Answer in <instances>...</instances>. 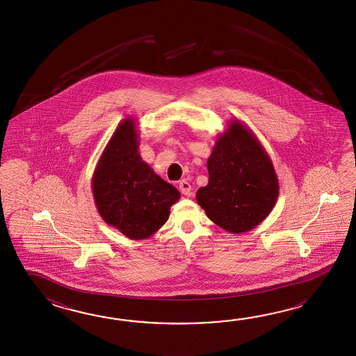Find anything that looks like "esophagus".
<instances>
[{"label":"esophagus","instance_id":"34e87169","mask_svg":"<svg viewBox=\"0 0 356 356\" xmlns=\"http://www.w3.org/2000/svg\"><path fill=\"white\" fill-rule=\"evenodd\" d=\"M179 191H181V195H184V196H189L191 195V191H192V187H191V184H189L187 181H181L179 183Z\"/></svg>","mask_w":356,"mask_h":356}]
</instances>
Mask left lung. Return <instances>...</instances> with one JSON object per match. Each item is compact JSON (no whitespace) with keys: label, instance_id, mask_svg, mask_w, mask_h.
Segmentation results:
<instances>
[{"label":"left lung","instance_id":"obj_1","mask_svg":"<svg viewBox=\"0 0 356 356\" xmlns=\"http://www.w3.org/2000/svg\"><path fill=\"white\" fill-rule=\"evenodd\" d=\"M209 183L197 191L207 218L229 233L259 225L279 197V179L265 147L238 120L219 135L207 159Z\"/></svg>","mask_w":356,"mask_h":356}]
</instances>
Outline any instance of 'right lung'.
<instances>
[{"instance_id": "1", "label": "right lung", "mask_w": 356, "mask_h": 356, "mask_svg": "<svg viewBox=\"0 0 356 356\" xmlns=\"http://www.w3.org/2000/svg\"><path fill=\"white\" fill-rule=\"evenodd\" d=\"M134 118L118 124L102 152L91 179L99 215L132 241L146 239L163 227L179 191L161 179L138 152Z\"/></svg>"}]
</instances>
